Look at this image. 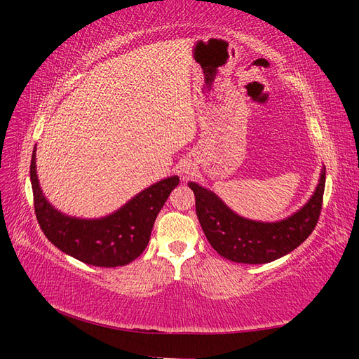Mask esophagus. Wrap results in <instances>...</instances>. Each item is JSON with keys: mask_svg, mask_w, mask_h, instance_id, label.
I'll return each mask as SVG.
<instances>
[{"mask_svg": "<svg viewBox=\"0 0 359 359\" xmlns=\"http://www.w3.org/2000/svg\"><path fill=\"white\" fill-rule=\"evenodd\" d=\"M189 172V168H188V170H185V174H188Z\"/></svg>", "mask_w": 359, "mask_h": 359, "instance_id": "1", "label": "esophagus"}]
</instances>
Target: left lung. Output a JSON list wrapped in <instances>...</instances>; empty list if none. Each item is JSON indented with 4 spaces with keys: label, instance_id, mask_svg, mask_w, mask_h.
<instances>
[{
    "label": "left lung",
    "instance_id": "obj_1",
    "mask_svg": "<svg viewBox=\"0 0 359 359\" xmlns=\"http://www.w3.org/2000/svg\"><path fill=\"white\" fill-rule=\"evenodd\" d=\"M196 196V212L211 247L228 261L266 264L288 255L315 230L321 215L325 168L319 174L313 196L301 210L278 222L245 219L228 208L217 194L189 182Z\"/></svg>",
    "mask_w": 359,
    "mask_h": 359
}]
</instances>
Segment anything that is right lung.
Listing matches in <instances>:
<instances>
[{
  "label": "right lung",
  "mask_w": 359,
  "mask_h": 359,
  "mask_svg": "<svg viewBox=\"0 0 359 359\" xmlns=\"http://www.w3.org/2000/svg\"><path fill=\"white\" fill-rule=\"evenodd\" d=\"M35 149L30 162L36 220L44 236L63 253L88 265L121 266L139 257L147 248L158 211L179 185L171 175L143 189L123 207L100 219L66 216L46 199L36 175Z\"/></svg>",
  "instance_id": "obj_1"
}]
</instances>
